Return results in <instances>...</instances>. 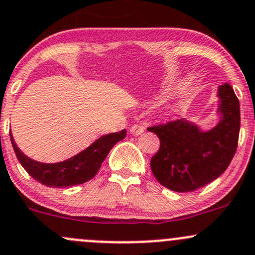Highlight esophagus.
Returning <instances> with one entry per match:
<instances>
[{"label":"esophagus","mask_w":255,"mask_h":255,"mask_svg":"<svg viewBox=\"0 0 255 255\" xmlns=\"http://www.w3.org/2000/svg\"><path fill=\"white\" fill-rule=\"evenodd\" d=\"M144 129H145V127H144L143 125H134V126H132V127H130L129 132L132 133L133 135H139L144 132Z\"/></svg>","instance_id":"1"}]
</instances>
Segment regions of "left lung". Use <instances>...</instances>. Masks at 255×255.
Returning <instances> with one entry per match:
<instances>
[{"label":"left lung","instance_id":"8db88e82","mask_svg":"<svg viewBox=\"0 0 255 255\" xmlns=\"http://www.w3.org/2000/svg\"><path fill=\"white\" fill-rule=\"evenodd\" d=\"M221 120L202 132L185 120L151 126L160 146L150 160L154 176L176 192H190L210 184L225 173L235 156L241 128L239 101L230 84L218 87Z\"/></svg>","mask_w":255,"mask_h":255}]
</instances>
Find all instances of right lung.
Masks as SVG:
<instances>
[{
  "label": "right lung",
  "mask_w": 255,
  "mask_h": 255,
  "mask_svg": "<svg viewBox=\"0 0 255 255\" xmlns=\"http://www.w3.org/2000/svg\"><path fill=\"white\" fill-rule=\"evenodd\" d=\"M126 134H127V130L122 129L121 132L102 135L101 138L95 140L89 148L76 154L75 156H71L68 160L47 164L32 160L27 155H24L19 150L13 137L9 133L12 146L20 165L33 179L49 187H69L84 184L91 180L97 174L102 161L106 159L107 154L110 153L113 145L120 140L125 139Z\"/></svg>",
  "instance_id": "1"
}]
</instances>
